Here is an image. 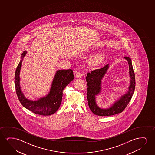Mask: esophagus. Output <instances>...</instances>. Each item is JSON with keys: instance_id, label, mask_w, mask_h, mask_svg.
I'll return each mask as SVG.
<instances>
[{"instance_id": "34e87169", "label": "esophagus", "mask_w": 155, "mask_h": 155, "mask_svg": "<svg viewBox=\"0 0 155 155\" xmlns=\"http://www.w3.org/2000/svg\"><path fill=\"white\" fill-rule=\"evenodd\" d=\"M82 76H83V74L81 72H77L76 74V77L77 78H81L82 77Z\"/></svg>"}]
</instances>
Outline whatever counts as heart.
<instances>
[{
	"instance_id": "heart-1",
	"label": "heart",
	"mask_w": 155,
	"mask_h": 155,
	"mask_svg": "<svg viewBox=\"0 0 155 155\" xmlns=\"http://www.w3.org/2000/svg\"><path fill=\"white\" fill-rule=\"evenodd\" d=\"M93 50V49H91ZM104 58H105V54L104 52H101L100 53H96L95 54L91 55V57L89 58L88 61L89 64L93 65V66H97L102 63L103 61Z\"/></svg>"
}]
</instances>
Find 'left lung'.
Wrapping results in <instances>:
<instances>
[{"label": "left lung", "instance_id": "obj_1", "mask_svg": "<svg viewBox=\"0 0 155 155\" xmlns=\"http://www.w3.org/2000/svg\"><path fill=\"white\" fill-rule=\"evenodd\" d=\"M129 64V86L127 91L115 100L108 107L102 108L98 105L96 97L102 93V81L109 69V64L103 68L88 72L86 77L87 82V100L89 108L94 114L99 116H110L123 111L129 104L135 89V74L131 58L124 57Z\"/></svg>", "mask_w": 155, "mask_h": 155}]
</instances>
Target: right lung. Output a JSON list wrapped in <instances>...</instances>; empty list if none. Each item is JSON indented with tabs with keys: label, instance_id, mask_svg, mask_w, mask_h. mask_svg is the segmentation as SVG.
Listing matches in <instances>:
<instances>
[{
	"label": "right lung",
	"instance_id": "right-lung-1",
	"mask_svg": "<svg viewBox=\"0 0 155 155\" xmlns=\"http://www.w3.org/2000/svg\"><path fill=\"white\" fill-rule=\"evenodd\" d=\"M27 51H24L21 54V60L15 72V86L17 97L25 108L35 114L41 115L53 114L58 110L61 105L64 88L74 79L73 71L71 69L57 70L48 93L35 101L29 100L21 90L19 76L23 59Z\"/></svg>",
	"mask_w": 155,
	"mask_h": 155
}]
</instances>
